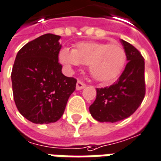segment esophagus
Segmentation results:
<instances>
[{
	"mask_svg": "<svg viewBox=\"0 0 161 161\" xmlns=\"http://www.w3.org/2000/svg\"><path fill=\"white\" fill-rule=\"evenodd\" d=\"M86 87V84L84 82H82L81 80H78L77 81V84H76V89L77 90H80L83 89V88H85Z\"/></svg>",
	"mask_w": 161,
	"mask_h": 161,
	"instance_id": "esophagus-1",
	"label": "esophagus"
}]
</instances>
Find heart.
Returning <instances> with one entry per match:
<instances>
[{
	"instance_id": "b5f03b06",
	"label": "heart",
	"mask_w": 161,
	"mask_h": 161,
	"mask_svg": "<svg viewBox=\"0 0 161 161\" xmlns=\"http://www.w3.org/2000/svg\"><path fill=\"white\" fill-rule=\"evenodd\" d=\"M59 60L67 68L88 66L90 75L101 82H110L118 77L126 61V52L119 44L96 42H81L70 50L64 47L59 53Z\"/></svg>"
}]
</instances>
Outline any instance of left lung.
<instances>
[{"instance_id":"obj_1","label":"left lung","mask_w":161,"mask_h":161,"mask_svg":"<svg viewBox=\"0 0 161 161\" xmlns=\"http://www.w3.org/2000/svg\"><path fill=\"white\" fill-rule=\"evenodd\" d=\"M128 60L119 79L110 86L96 88V99L89 107L93 118L100 122H117L132 115L146 93L145 61L137 48L121 40Z\"/></svg>"}]
</instances>
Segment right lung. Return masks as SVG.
I'll return each instance as SVG.
<instances>
[{
    "instance_id": "right-lung-1",
    "label": "right lung",
    "mask_w": 161,
    "mask_h": 161,
    "mask_svg": "<svg viewBox=\"0 0 161 161\" xmlns=\"http://www.w3.org/2000/svg\"><path fill=\"white\" fill-rule=\"evenodd\" d=\"M60 36L46 34L22 47L11 73L14 100L20 114L36 124L56 122L75 90L76 79L61 73Z\"/></svg>"
}]
</instances>
